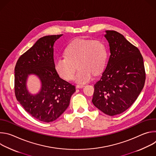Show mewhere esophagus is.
I'll return each mask as SVG.
<instances>
[{"label":"esophagus","mask_w":156,"mask_h":156,"mask_svg":"<svg viewBox=\"0 0 156 156\" xmlns=\"http://www.w3.org/2000/svg\"><path fill=\"white\" fill-rule=\"evenodd\" d=\"M84 86V85H83V84H78V85H76V89H80V88H82V87H83Z\"/></svg>","instance_id":"1"}]
</instances>
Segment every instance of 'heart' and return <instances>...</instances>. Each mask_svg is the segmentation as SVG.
Returning a JSON list of instances; mask_svg holds the SVG:
<instances>
[{
  "instance_id": "1",
  "label": "heart",
  "mask_w": 156,
  "mask_h": 156,
  "mask_svg": "<svg viewBox=\"0 0 156 156\" xmlns=\"http://www.w3.org/2000/svg\"><path fill=\"white\" fill-rule=\"evenodd\" d=\"M65 56L58 57L55 61L54 68L62 78L70 80L76 69L73 80L79 84L90 81L94 73H99L107 60V50L101 40L76 39L69 44L64 51Z\"/></svg>"
}]
</instances>
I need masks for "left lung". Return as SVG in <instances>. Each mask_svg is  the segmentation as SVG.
Returning a JSON list of instances; mask_svg holds the SVG:
<instances>
[{"label":"left lung","mask_w":156,"mask_h":156,"mask_svg":"<svg viewBox=\"0 0 156 156\" xmlns=\"http://www.w3.org/2000/svg\"><path fill=\"white\" fill-rule=\"evenodd\" d=\"M105 32L110 55L101 79L94 84L92 102L104 114L114 116L123 112L136 100L146 74L139 49L120 33Z\"/></svg>","instance_id":"8db88e82"}]
</instances>
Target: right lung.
<instances>
[{
	"instance_id": "right-lung-1",
	"label": "right lung",
	"mask_w": 156,
	"mask_h": 156,
	"mask_svg": "<svg viewBox=\"0 0 156 156\" xmlns=\"http://www.w3.org/2000/svg\"><path fill=\"white\" fill-rule=\"evenodd\" d=\"M63 34L46 36L18 58L15 67V93L17 101L34 119L49 123L67 108L75 86L59 77L54 68V45ZM30 75L38 77L41 88L36 94L28 90Z\"/></svg>"
}]
</instances>
